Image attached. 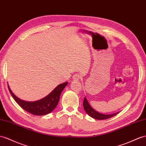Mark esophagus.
<instances>
[{"instance_id": "1", "label": "esophagus", "mask_w": 146, "mask_h": 146, "mask_svg": "<svg viewBox=\"0 0 146 146\" xmlns=\"http://www.w3.org/2000/svg\"><path fill=\"white\" fill-rule=\"evenodd\" d=\"M80 79V76L79 74H74L73 76V80L74 81H78Z\"/></svg>"}]
</instances>
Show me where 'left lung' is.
Wrapping results in <instances>:
<instances>
[{
	"instance_id": "1",
	"label": "left lung",
	"mask_w": 146,
	"mask_h": 146,
	"mask_svg": "<svg viewBox=\"0 0 146 146\" xmlns=\"http://www.w3.org/2000/svg\"><path fill=\"white\" fill-rule=\"evenodd\" d=\"M83 107L84 109V110L86 111V112L92 118H94V119H100V120H102V119H108L111 117H113V116L116 115L117 114H118L119 112H117V113H115L113 114H110V115H105V114H102L99 113L97 111H96L95 110H94L91 107V106L89 105V104L88 103V100L86 99V98H84V101H83Z\"/></svg>"
}]
</instances>
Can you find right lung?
<instances>
[{"label": "right lung", "mask_w": 146, "mask_h": 146, "mask_svg": "<svg viewBox=\"0 0 146 146\" xmlns=\"http://www.w3.org/2000/svg\"><path fill=\"white\" fill-rule=\"evenodd\" d=\"M68 84L67 82L58 85L49 94L44 98L35 102H27L21 100L13 94L8 86L9 90L13 99L22 109L35 115H44L50 113L57 107L60 96L63 89Z\"/></svg>", "instance_id": "obj_1"}]
</instances>
